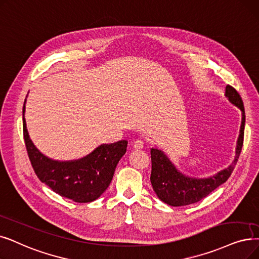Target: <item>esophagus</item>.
<instances>
[{"mask_svg": "<svg viewBox=\"0 0 259 259\" xmlns=\"http://www.w3.org/2000/svg\"><path fill=\"white\" fill-rule=\"evenodd\" d=\"M143 147H144V142L142 140H137L136 142H133L134 149H143Z\"/></svg>", "mask_w": 259, "mask_h": 259, "instance_id": "esophagus-1", "label": "esophagus"}]
</instances>
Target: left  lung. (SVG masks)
Here are the masks:
<instances>
[{"instance_id": "left-lung-1", "label": "left lung", "mask_w": 259, "mask_h": 259, "mask_svg": "<svg viewBox=\"0 0 259 259\" xmlns=\"http://www.w3.org/2000/svg\"><path fill=\"white\" fill-rule=\"evenodd\" d=\"M229 102L241 111V125L236 143L234 161L224 169L207 178H194L180 171L165 152L157 147L151 148V176L150 181L157 198L171 206H183L196 203L213 192L230 178L238 161L243 144L245 114L240 95L231 85L226 87Z\"/></svg>"}]
</instances>
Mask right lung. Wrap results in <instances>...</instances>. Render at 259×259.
I'll return each mask as SVG.
<instances>
[{"mask_svg": "<svg viewBox=\"0 0 259 259\" xmlns=\"http://www.w3.org/2000/svg\"><path fill=\"white\" fill-rule=\"evenodd\" d=\"M27 97V96H26ZM23 106V134L28 157L40 181L58 195L78 203L98 199L110 185L115 168L127 151V141L103 144L78 160L58 161L44 155L29 138Z\"/></svg>", "mask_w": 259, "mask_h": 259, "instance_id": "right-lung-1", "label": "right lung"}]
</instances>
